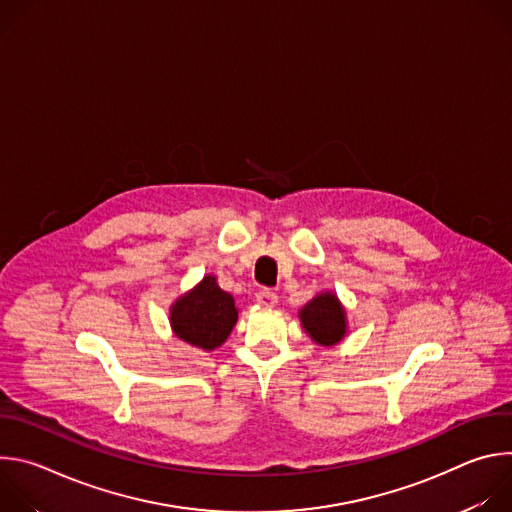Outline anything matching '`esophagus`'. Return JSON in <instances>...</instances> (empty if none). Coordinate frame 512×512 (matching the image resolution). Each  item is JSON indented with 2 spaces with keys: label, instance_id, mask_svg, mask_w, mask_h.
<instances>
[{
  "label": "esophagus",
  "instance_id": "esophagus-1",
  "mask_svg": "<svg viewBox=\"0 0 512 512\" xmlns=\"http://www.w3.org/2000/svg\"><path fill=\"white\" fill-rule=\"evenodd\" d=\"M255 300L263 308H273L277 304V294H275V291H271L269 287H261L255 294Z\"/></svg>",
  "mask_w": 512,
  "mask_h": 512
}]
</instances>
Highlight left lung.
Segmentation results:
<instances>
[{"instance_id": "obj_1", "label": "left lung", "mask_w": 512, "mask_h": 512, "mask_svg": "<svg viewBox=\"0 0 512 512\" xmlns=\"http://www.w3.org/2000/svg\"><path fill=\"white\" fill-rule=\"evenodd\" d=\"M300 318L312 340L324 346L340 342L346 332L344 310L340 308L334 294H320L318 298H314L300 312Z\"/></svg>"}]
</instances>
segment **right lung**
<instances>
[{"label": "right lung", "instance_id": "right-lung-1", "mask_svg": "<svg viewBox=\"0 0 512 512\" xmlns=\"http://www.w3.org/2000/svg\"><path fill=\"white\" fill-rule=\"evenodd\" d=\"M237 314L233 296L218 287L214 277H204L172 306L170 320L178 338L192 346L214 350L229 338Z\"/></svg>", "mask_w": 512, "mask_h": 512}]
</instances>
